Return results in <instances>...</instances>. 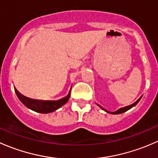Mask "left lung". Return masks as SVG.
Returning <instances> with one entry per match:
<instances>
[{
	"mask_svg": "<svg viewBox=\"0 0 158 158\" xmlns=\"http://www.w3.org/2000/svg\"><path fill=\"white\" fill-rule=\"evenodd\" d=\"M141 97L140 98H138V100H137L136 102H135V103H133V104H131V105H130V106H125V107H124V108H121V109H118L117 111H113V112H111V111H107V110H106L104 109V108L103 107H102L101 106H99V105H98V106H99L100 108H101L102 109V110H104V111H106V112H108V113H110V114H122V113H123V112H125V111H128V110H129L130 109H131L132 107H134V106H136L137 104H138V102L140 101V99H141Z\"/></svg>",
	"mask_w": 158,
	"mask_h": 158,
	"instance_id": "obj_1",
	"label": "left lung"
}]
</instances>
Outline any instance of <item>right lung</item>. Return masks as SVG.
<instances>
[{"label":"right lung","instance_id":"obj_1","mask_svg":"<svg viewBox=\"0 0 158 158\" xmlns=\"http://www.w3.org/2000/svg\"><path fill=\"white\" fill-rule=\"evenodd\" d=\"M71 89H70L69 93H68V95L66 97H64V98H61L60 100H56V101H40V100L32 99V98H27V97L21 95L16 89L15 92L17 94L18 98L20 99V101L27 108L33 110V111H36V112L47 114V113L52 112V111L60 109V107H62L63 105H65L67 102L70 97Z\"/></svg>","mask_w":158,"mask_h":158}]
</instances>
